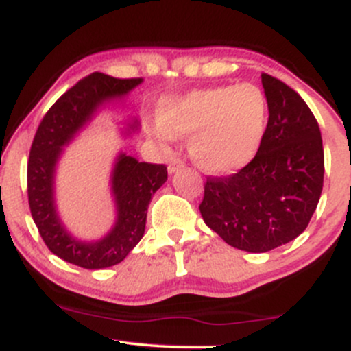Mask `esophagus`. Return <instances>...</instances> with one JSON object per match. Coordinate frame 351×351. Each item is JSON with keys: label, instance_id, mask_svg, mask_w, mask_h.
<instances>
[{"label": "esophagus", "instance_id": "esophagus-1", "mask_svg": "<svg viewBox=\"0 0 351 351\" xmlns=\"http://www.w3.org/2000/svg\"><path fill=\"white\" fill-rule=\"evenodd\" d=\"M181 168H184V162L180 158V156H173L170 160V165H168V171L170 173H175L181 170Z\"/></svg>", "mask_w": 351, "mask_h": 351}]
</instances>
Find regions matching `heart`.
Listing matches in <instances>:
<instances>
[{"instance_id": "heart-1", "label": "heart", "mask_w": 351, "mask_h": 351, "mask_svg": "<svg viewBox=\"0 0 351 351\" xmlns=\"http://www.w3.org/2000/svg\"><path fill=\"white\" fill-rule=\"evenodd\" d=\"M269 123V100L254 84L196 88L165 100L156 138L189 135V153L201 170L229 173L254 158Z\"/></svg>"}]
</instances>
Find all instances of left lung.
Returning a JSON list of instances; mask_svg holds the SVG:
<instances>
[{
    "mask_svg": "<svg viewBox=\"0 0 351 351\" xmlns=\"http://www.w3.org/2000/svg\"><path fill=\"white\" fill-rule=\"evenodd\" d=\"M269 123L256 156L229 176H208L199 204L208 228L232 247L267 252L308 226L324 188V145L304 99L263 74Z\"/></svg>",
    "mask_w": 351,
    "mask_h": 351,
    "instance_id": "obj_1",
    "label": "left lung"
}]
</instances>
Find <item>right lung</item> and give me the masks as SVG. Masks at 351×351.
I'll return each mask as SVG.
<instances>
[{
	"instance_id": "obj_1",
	"label": "right lung",
	"mask_w": 351,
	"mask_h": 351,
	"mask_svg": "<svg viewBox=\"0 0 351 351\" xmlns=\"http://www.w3.org/2000/svg\"><path fill=\"white\" fill-rule=\"evenodd\" d=\"M142 79H117L94 72L56 100L39 123L27 160V199L39 234L49 251L84 269L115 265L140 243L152 196L168 178L165 165L138 162L120 153L112 173L117 221L112 231L95 243L75 239L64 228L54 203V170L64 145L74 138L106 100L123 97ZM132 125L130 128H135Z\"/></svg>"
}]
</instances>
